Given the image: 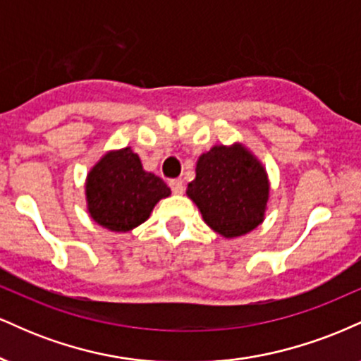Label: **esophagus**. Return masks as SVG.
Listing matches in <instances>:
<instances>
[{"instance_id":"esophagus-1","label":"esophagus","mask_w":361,"mask_h":361,"mask_svg":"<svg viewBox=\"0 0 361 361\" xmlns=\"http://www.w3.org/2000/svg\"><path fill=\"white\" fill-rule=\"evenodd\" d=\"M169 185H171L173 194L184 192V182H182L180 179H171V180H169Z\"/></svg>"}]
</instances>
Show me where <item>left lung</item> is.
<instances>
[{
	"instance_id": "8db88e82",
	"label": "left lung",
	"mask_w": 361,
	"mask_h": 361,
	"mask_svg": "<svg viewBox=\"0 0 361 361\" xmlns=\"http://www.w3.org/2000/svg\"><path fill=\"white\" fill-rule=\"evenodd\" d=\"M270 184L267 171L241 143L214 145L199 157L188 196L211 230L236 238L264 221Z\"/></svg>"
}]
</instances>
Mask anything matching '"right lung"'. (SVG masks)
<instances>
[{"mask_svg": "<svg viewBox=\"0 0 361 361\" xmlns=\"http://www.w3.org/2000/svg\"><path fill=\"white\" fill-rule=\"evenodd\" d=\"M171 189L155 173L143 171L131 147L111 150L87 173V211L109 231L126 233L145 223L160 199Z\"/></svg>", "mask_w": 361, "mask_h": 361, "instance_id": "right-lung-1", "label": "right lung"}]
</instances>
